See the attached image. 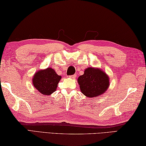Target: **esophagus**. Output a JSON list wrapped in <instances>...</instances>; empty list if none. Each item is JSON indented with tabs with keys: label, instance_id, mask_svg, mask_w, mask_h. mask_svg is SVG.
I'll return each instance as SVG.
<instances>
[{
	"label": "esophagus",
	"instance_id": "esophagus-1",
	"mask_svg": "<svg viewBox=\"0 0 146 146\" xmlns=\"http://www.w3.org/2000/svg\"><path fill=\"white\" fill-rule=\"evenodd\" d=\"M69 78L71 79H75L76 78V75H72V76H70Z\"/></svg>",
	"mask_w": 146,
	"mask_h": 146
}]
</instances>
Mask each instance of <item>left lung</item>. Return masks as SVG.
<instances>
[{"instance_id":"8db88e82","label":"left lung","mask_w":146,"mask_h":146,"mask_svg":"<svg viewBox=\"0 0 146 146\" xmlns=\"http://www.w3.org/2000/svg\"><path fill=\"white\" fill-rule=\"evenodd\" d=\"M82 93L87 97H97L106 92L109 86V78L100 68L88 67L78 79Z\"/></svg>"}]
</instances>
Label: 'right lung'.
Listing matches in <instances>:
<instances>
[{"mask_svg": "<svg viewBox=\"0 0 146 146\" xmlns=\"http://www.w3.org/2000/svg\"><path fill=\"white\" fill-rule=\"evenodd\" d=\"M61 78L54 69L48 67L38 70L33 77L32 83L40 94L49 95L55 92Z\"/></svg>", "mask_w": 146, "mask_h": 146, "instance_id": "1", "label": "right lung"}]
</instances>
